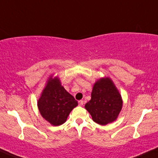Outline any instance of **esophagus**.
<instances>
[{"mask_svg": "<svg viewBox=\"0 0 158 158\" xmlns=\"http://www.w3.org/2000/svg\"><path fill=\"white\" fill-rule=\"evenodd\" d=\"M78 103H79V106H83V104H84V102L82 101V100H79V101L78 102Z\"/></svg>", "mask_w": 158, "mask_h": 158, "instance_id": "34e87169", "label": "esophagus"}]
</instances>
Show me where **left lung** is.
<instances>
[{
    "instance_id": "8db88e82",
    "label": "left lung",
    "mask_w": 158,
    "mask_h": 158,
    "mask_svg": "<svg viewBox=\"0 0 158 158\" xmlns=\"http://www.w3.org/2000/svg\"><path fill=\"white\" fill-rule=\"evenodd\" d=\"M122 107V97L109 78H102L95 82L91 100L85 106L92 120L102 125L114 122Z\"/></svg>"
}]
</instances>
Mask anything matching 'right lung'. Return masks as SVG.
I'll use <instances>...</instances> for the list:
<instances>
[{
    "instance_id": "right-lung-1",
    "label": "right lung",
    "mask_w": 158,
    "mask_h": 158,
    "mask_svg": "<svg viewBox=\"0 0 158 158\" xmlns=\"http://www.w3.org/2000/svg\"><path fill=\"white\" fill-rule=\"evenodd\" d=\"M37 106L43 118L51 125L58 126L66 122L70 111L78 106V102L62 86L58 78L50 77Z\"/></svg>"
}]
</instances>
